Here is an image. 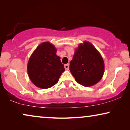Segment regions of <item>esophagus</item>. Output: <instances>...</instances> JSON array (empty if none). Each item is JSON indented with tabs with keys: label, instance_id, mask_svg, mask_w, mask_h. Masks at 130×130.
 <instances>
[{
	"label": "esophagus",
	"instance_id": "obj_1",
	"mask_svg": "<svg viewBox=\"0 0 130 130\" xmlns=\"http://www.w3.org/2000/svg\"><path fill=\"white\" fill-rule=\"evenodd\" d=\"M64 68H65L66 70H69V64H67L64 65Z\"/></svg>",
	"mask_w": 130,
	"mask_h": 130
}]
</instances>
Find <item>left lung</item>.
I'll return each mask as SVG.
<instances>
[{"label": "left lung", "mask_w": 130, "mask_h": 130, "mask_svg": "<svg viewBox=\"0 0 130 130\" xmlns=\"http://www.w3.org/2000/svg\"><path fill=\"white\" fill-rule=\"evenodd\" d=\"M69 69L78 83L89 87L101 80L105 66L99 51L90 42L85 41L76 49Z\"/></svg>", "instance_id": "obj_1"}]
</instances>
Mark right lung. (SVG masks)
I'll return each instance as SVG.
<instances>
[{
  "label": "right lung",
  "mask_w": 130,
  "mask_h": 130,
  "mask_svg": "<svg viewBox=\"0 0 130 130\" xmlns=\"http://www.w3.org/2000/svg\"><path fill=\"white\" fill-rule=\"evenodd\" d=\"M57 50L50 42L40 44L30 57L27 71L31 81L38 88L48 89L58 82L64 72Z\"/></svg>",
  "instance_id": "add662e5"
}]
</instances>
